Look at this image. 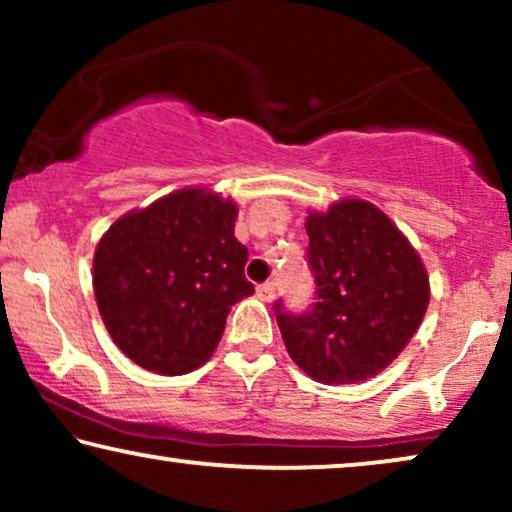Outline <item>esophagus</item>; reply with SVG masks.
<instances>
[{"label": "esophagus", "instance_id": "1", "mask_svg": "<svg viewBox=\"0 0 512 512\" xmlns=\"http://www.w3.org/2000/svg\"><path fill=\"white\" fill-rule=\"evenodd\" d=\"M275 291H277V284L275 282H265V284H261L256 289L258 298H261L263 303H272V300H275Z\"/></svg>", "mask_w": 512, "mask_h": 512}]
</instances>
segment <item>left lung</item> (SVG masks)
I'll return each mask as SVG.
<instances>
[{
  "label": "left lung",
  "mask_w": 512,
  "mask_h": 512,
  "mask_svg": "<svg viewBox=\"0 0 512 512\" xmlns=\"http://www.w3.org/2000/svg\"><path fill=\"white\" fill-rule=\"evenodd\" d=\"M317 303L305 314L275 303L293 363L321 384L382 373L422 324L429 275L394 221L373 202L342 198L305 219Z\"/></svg>",
  "instance_id": "left-lung-1"
}]
</instances>
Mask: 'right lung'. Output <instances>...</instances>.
Instances as JSON below:
<instances>
[{"instance_id":"add662e5","label":"right lung","mask_w":512,"mask_h":512,"mask_svg":"<svg viewBox=\"0 0 512 512\" xmlns=\"http://www.w3.org/2000/svg\"><path fill=\"white\" fill-rule=\"evenodd\" d=\"M235 219L233 200L188 186L123 214L97 242V310L137 366L184 375L214 354L230 307L254 293Z\"/></svg>"}]
</instances>
